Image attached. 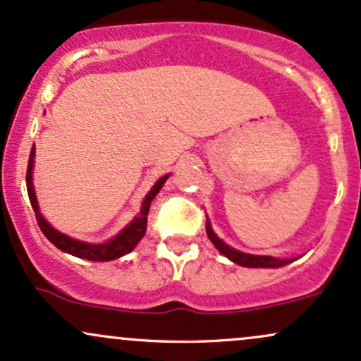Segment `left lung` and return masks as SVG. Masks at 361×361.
Returning <instances> with one entry per match:
<instances>
[{"mask_svg": "<svg viewBox=\"0 0 361 361\" xmlns=\"http://www.w3.org/2000/svg\"><path fill=\"white\" fill-rule=\"evenodd\" d=\"M206 233H208V238L213 242V245L216 247L225 257H228L230 261L235 262V264L244 266V268H281V266L295 261V259H276L273 256H254V254L240 252V250L233 249V247L226 245L224 240H220V238L216 237V233L213 232L208 220H206Z\"/></svg>", "mask_w": 361, "mask_h": 361, "instance_id": "obj_1", "label": "left lung"}]
</instances>
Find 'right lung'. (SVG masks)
<instances>
[{
    "instance_id": "add662e5",
    "label": "right lung",
    "mask_w": 361,
    "mask_h": 361,
    "mask_svg": "<svg viewBox=\"0 0 361 361\" xmlns=\"http://www.w3.org/2000/svg\"><path fill=\"white\" fill-rule=\"evenodd\" d=\"M34 157H35V148L30 149V159H28V167H27V192H28V200H30L32 208H34L35 218H37V224L42 230V233L46 235L47 240L51 244H54L59 250L63 252L71 254V256L82 257V259H88V261H112V259H117L124 254L131 252L135 249L137 242L143 238L145 232H147V220H148V212H149V204H152L153 197L160 192L161 185L165 184V180L169 179V176L160 177L159 180L155 182V185L152 188L147 196H145L143 204H141L140 214L135 216V220L131 224L124 226L119 233L116 235L114 238H111L109 242H104V244H88V242H82L76 240V238L68 237V235L58 232L56 228L47 224L44 220V216L39 212V204H37V196H35L34 191V184H32V169H34Z\"/></svg>"
}]
</instances>
